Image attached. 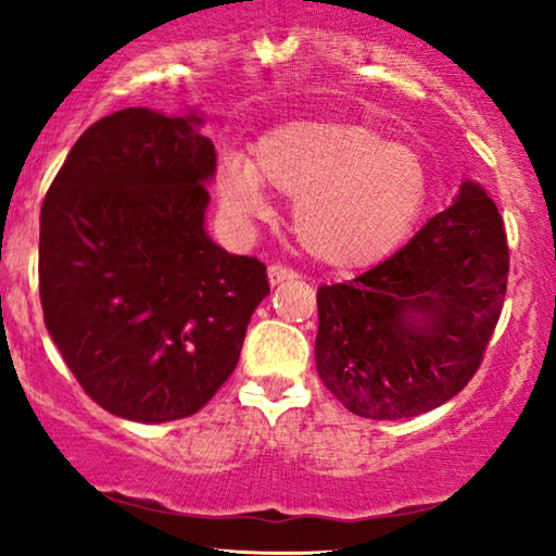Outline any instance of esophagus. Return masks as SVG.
Segmentation results:
<instances>
[{
  "mask_svg": "<svg viewBox=\"0 0 556 556\" xmlns=\"http://www.w3.org/2000/svg\"><path fill=\"white\" fill-rule=\"evenodd\" d=\"M293 278H295V270H293V268H286V265H280V263L268 265V280H270V286L286 283V280H293Z\"/></svg>",
  "mask_w": 556,
  "mask_h": 556,
  "instance_id": "obj_1",
  "label": "esophagus"
}]
</instances>
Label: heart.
I'll use <instances>...</instances> for the list:
<instances>
[{
  "label": "heart",
  "instance_id": "heart-1",
  "mask_svg": "<svg viewBox=\"0 0 556 556\" xmlns=\"http://www.w3.org/2000/svg\"><path fill=\"white\" fill-rule=\"evenodd\" d=\"M265 185L295 200V235L308 255L354 268L400 245L422 210L428 172L415 149L367 124L308 121L265 136L255 164L240 154L219 164V202L238 223L268 215Z\"/></svg>",
  "mask_w": 556,
  "mask_h": 556
}]
</instances>
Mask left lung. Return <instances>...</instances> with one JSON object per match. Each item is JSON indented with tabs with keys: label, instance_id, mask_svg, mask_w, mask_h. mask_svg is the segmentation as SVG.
Instances as JSON below:
<instances>
[{
	"label": "left lung",
	"instance_id": "obj_1",
	"mask_svg": "<svg viewBox=\"0 0 556 556\" xmlns=\"http://www.w3.org/2000/svg\"><path fill=\"white\" fill-rule=\"evenodd\" d=\"M506 230L473 181L397 253L316 293V369L349 413L402 420L453 400L504 308Z\"/></svg>",
	"mask_w": 556,
	"mask_h": 556
}]
</instances>
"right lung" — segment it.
Listing matches in <instances>:
<instances>
[{
  "label": "right lung",
  "instance_id": "1",
  "mask_svg": "<svg viewBox=\"0 0 556 556\" xmlns=\"http://www.w3.org/2000/svg\"><path fill=\"white\" fill-rule=\"evenodd\" d=\"M200 116L124 109L86 128L40 212L45 326L111 415L169 422L207 405L270 293L257 257L204 232L217 166Z\"/></svg>",
  "mask_w": 556,
  "mask_h": 556
}]
</instances>
